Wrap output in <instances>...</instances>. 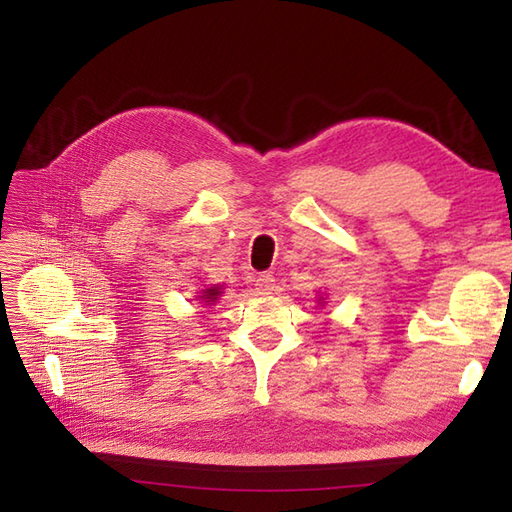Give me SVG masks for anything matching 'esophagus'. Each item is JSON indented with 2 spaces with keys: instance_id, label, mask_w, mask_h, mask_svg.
Wrapping results in <instances>:
<instances>
[{
  "instance_id": "obj_1",
  "label": "esophagus",
  "mask_w": 512,
  "mask_h": 512,
  "mask_svg": "<svg viewBox=\"0 0 512 512\" xmlns=\"http://www.w3.org/2000/svg\"><path fill=\"white\" fill-rule=\"evenodd\" d=\"M275 288V277L269 273H262L256 277V290L260 294H271V290Z\"/></svg>"
}]
</instances>
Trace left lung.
<instances>
[{
	"instance_id": "8db88e82",
	"label": "left lung",
	"mask_w": 512,
	"mask_h": 512,
	"mask_svg": "<svg viewBox=\"0 0 512 512\" xmlns=\"http://www.w3.org/2000/svg\"><path fill=\"white\" fill-rule=\"evenodd\" d=\"M322 301H324V299H318V303H322Z\"/></svg>"
}]
</instances>
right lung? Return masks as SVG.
Wrapping results in <instances>:
<instances>
[{
	"instance_id": "right-lung-1",
	"label": "right lung",
	"mask_w": 512,
	"mask_h": 512,
	"mask_svg": "<svg viewBox=\"0 0 512 512\" xmlns=\"http://www.w3.org/2000/svg\"><path fill=\"white\" fill-rule=\"evenodd\" d=\"M220 297H222V286L213 284V286H207L205 290H200L198 301H203L205 305H213V303H218Z\"/></svg>"
}]
</instances>
